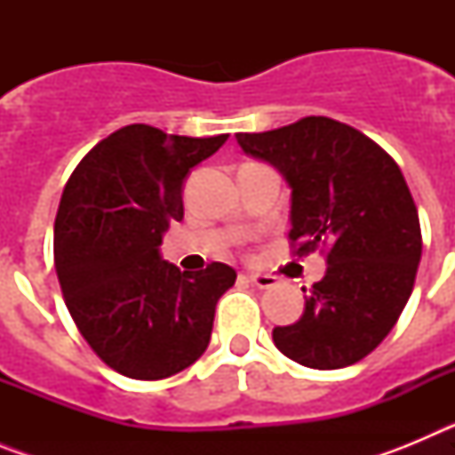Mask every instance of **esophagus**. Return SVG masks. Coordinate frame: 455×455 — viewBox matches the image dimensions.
Instances as JSON below:
<instances>
[{
	"label": "esophagus",
	"mask_w": 455,
	"mask_h": 455,
	"mask_svg": "<svg viewBox=\"0 0 455 455\" xmlns=\"http://www.w3.org/2000/svg\"><path fill=\"white\" fill-rule=\"evenodd\" d=\"M248 283L257 289H271L277 284V277L275 275H268V273H248L246 275Z\"/></svg>",
	"instance_id": "1"
}]
</instances>
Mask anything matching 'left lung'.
Instances as JSON below:
<instances>
[{"label":"left lung","instance_id":"1","mask_svg":"<svg viewBox=\"0 0 455 455\" xmlns=\"http://www.w3.org/2000/svg\"><path fill=\"white\" fill-rule=\"evenodd\" d=\"M236 140L291 187L293 255L323 251L328 262L303 316L273 328L277 351L309 369L360 363L415 287L421 228L403 172L369 136L325 116Z\"/></svg>","mask_w":455,"mask_h":455}]
</instances>
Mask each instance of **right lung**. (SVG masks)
Listing matches in <instances>:
<instances>
[{
	"label": "right lung",
	"mask_w": 455,
	"mask_h": 455,
	"mask_svg": "<svg viewBox=\"0 0 455 455\" xmlns=\"http://www.w3.org/2000/svg\"><path fill=\"white\" fill-rule=\"evenodd\" d=\"M225 140L127 124L100 140L63 188L54 223L63 299L88 347L123 376L162 380L207 348L235 268L212 262L182 273L159 246L168 225L184 219L188 171Z\"/></svg>",
	"instance_id": "1"
}]
</instances>
